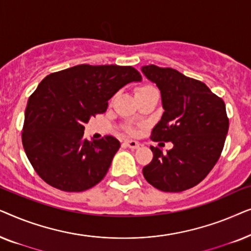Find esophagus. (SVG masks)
<instances>
[{"instance_id": "esophagus-1", "label": "esophagus", "mask_w": 251, "mask_h": 251, "mask_svg": "<svg viewBox=\"0 0 251 251\" xmlns=\"http://www.w3.org/2000/svg\"><path fill=\"white\" fill-rule=\"evenodd\" d=\"M125 144L128 147H130V149H138L139 147V143L136 142V140H132V139H126Z\"/></svg>"}]
</instances>
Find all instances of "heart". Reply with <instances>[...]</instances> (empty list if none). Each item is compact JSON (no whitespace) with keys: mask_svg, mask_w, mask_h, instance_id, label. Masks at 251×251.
<instances>
[{"mask_svg":"<svg viewBox=\"0 0 251 251\" xmlns=\"http://www.w3.org/2000/svg\"><path fill=\"white\" fill-rule=\"evenodd\" d=\"M150 91H157L155 88L153 87V85L151 84H144V85H140L136 89V95H140V94H145V92H150ZM128 131L129 132H132L133 130L131 126H128Z\"/></svg>","mask_w":251,"mask_h":251,"instance_id":"heart-1","label":"heart"}]
</instances>
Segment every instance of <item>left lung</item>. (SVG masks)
Here are the masks:
<instances>
[{
  "label": "left lung",
  "instance_id": "obj_1",
  "mask_svg": "<svg viewBox=\"0 0 251 251\" xmlns=\"http://www.w3.org/2000/svg\"><path fill=\"white\" fill-rule=\"evenodd\" d=\"M142 71L159 87L164 108L151 139L174 144L167 153L151 146L153 159L143 168L144 177L163 192L194 187L210 173L224 149L229 126L225 102L203 82L174 68L147 65Z\"/></svg>",
  "mask_w": 251,
  "mask_h": 251
}]
</instances>
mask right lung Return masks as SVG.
<instances>
[{
	"label": "right lung",
	"mask_w": 251,
	"mask_h": 251,
	"mask_svg": "<svg viewBox=\"0 0 251 251\" xmlns=\"http://www.w3.org/2000/svg\"><path fill=\"white\" fill-rule=\"evenodd\" d=\"M131 66L82 64L43 78L29 96L22 140L36 174L50 186L82 192L97 185L120 142L113 136L88 140L84 125L106 112L123 85L140 81Z\"/></svg>",
	"instance_id": "1"
}]
</instances>
